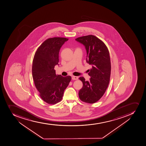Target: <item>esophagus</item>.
Instances as JSON below:
<instances>
[{"instance_id":"1","label":"esophagus","mask_w":146,"mask_h":146,"mask_svg":"<svg viewBox=\"0 0 146 146\" xmlns=\"http://www.w3.org/2000/svg\"><path fill=\"white\" fill-rule=\"evenodd\" d=\"M72 79H73V80H77V79H78V76H72Z\"/></svg>"}]
</instances>
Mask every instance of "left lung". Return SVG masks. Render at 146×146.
<instances>
[{"label":"left lung","instance_id":"1","mask_svg":"<svg viewBox=\"0 0 146 146\" xmlns=\"http://www.w3.org/2000/svg\"><path fill=\"white\" fill-rule=\"evenodd\" d=\"M76 40L85 46L86 62L92 65L88 73L90 81L85 80L82 76L79 78L83 84L78 93L79 99L86 103L92 104L103 96L110 83L111 68L110 52L105 43L94 35L81 36Z\"/></svg>","mask_w":146,"mask_h":146}]
</instances>
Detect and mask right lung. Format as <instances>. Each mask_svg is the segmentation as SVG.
<instances>
[{"instance_id": "obj_1", "label": "right lung", "mask_w": 146, "mask_h": 146, "mask_svg": "<svg viewBox=\"0 0 146 146\" xmlns=\"http://www.w3.org/2000/svg\"><path fill=\"white\" fill-rule=\"evenodd\" d=\"M68 38L54 37L45 40L36 50L32 63V78L40 97L49 104L62 99L71 77L56 75L54 69L59 62V51Z\"/></svg>"}]
</instances>
